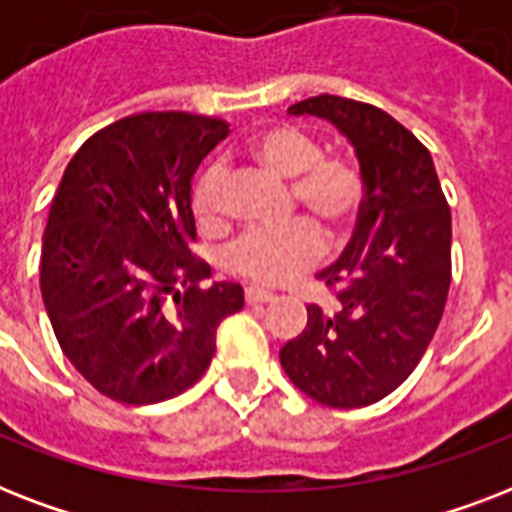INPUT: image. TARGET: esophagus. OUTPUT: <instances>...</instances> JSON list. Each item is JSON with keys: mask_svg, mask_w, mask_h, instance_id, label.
Here are the masks:
<instances>
[{"mask_svg": "<svg viewBox=\"0 0 512 512\" xmlns=\"http://www.w3.org/2000/svg\"><path fill=\"white\" fill-rule=\"evenodd\" d=\"M244 300H247L249 305H255V303H271V300H276V295H273V292H268V289L247 287V289H244Z\"/></svg>", "mask_w": 512, "mask_h": 512, "instance_id": "obj_1", "label": "esophagus"}]
</instances>
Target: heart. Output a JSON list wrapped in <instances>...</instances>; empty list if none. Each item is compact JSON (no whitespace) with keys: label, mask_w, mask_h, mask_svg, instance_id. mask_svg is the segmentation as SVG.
<instances>
[{"label":"heart","mask_w":512,"mask_h":512,"mask_svg":"<svg viewBox=\"0 0 512 512\" xmlns=\"http://www.w3.org/2000/svg\"><path fill=\"white\" fill-rule=\"evenodd\" d=\"M252 154L281 177H292L295 207L303 204L311 217L327 228L329 236H342L361 215L366 204V175L356 159L345 154H321L319 140L295 127H271L260 132L252 140ZM191 212L207 231L223 225L220 164H209L196 177L191 188ZM315 224L308 217H300L281 231L244 233L228 252V263L233 271L257 284H287L324 255L327 241Z\"/></svg>","instance_id":"obj_1"}]
</instances>
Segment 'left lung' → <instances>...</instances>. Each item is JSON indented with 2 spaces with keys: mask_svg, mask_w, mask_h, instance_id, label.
<instances>
[{
  "mask_svg": "<svg viewBox=\"0 0 512 512\" xmlns=\"http://www.w3.org/2000/svg\"><path fill=\"white\" fill-rule=\"evenodd\" d=\"M289 114L329 119L353 143L366 204L337 263L319 273L332 303L281 348L289 380L335 409L377 404L425 356L452 284V212L430 151L382 108L316 95Z\"/></svg>",
  "mask_w": 512,
  "mask_h": 512,
  "instance_id": "8db88e82",
  "label": "left lung"
}]
</instances>
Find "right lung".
<instances>
[{
    "label": "right lung",
    "instance_id": "obj_1",
    "mask_svg": "<svg viewBox=\"0 0 512 512\" xmlns=\"http://www.w3.org/2000/svg\"><path fill=\"white\" fill-rule=\"evenodd\" d=\"M228 135L215 116L148 111L108 124L68 162L44 228L42 287L60 348L119 404L180 396L207 372L239 284L191 252V177Z\"/></svg>",
    "mask_w": 512,
    "mask_h": 512
}]
</instances>
